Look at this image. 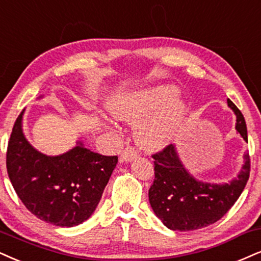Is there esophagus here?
<instances>
[{"mask_svg": "<svg viewBox=\"0 0 261 261\" xmlns=\"http://www.w3.org/2000/svg\"><path fill=\"white\" fill-rule=\"evenodd\" d=\"M137 156H138L137 150L134 149L133 146H127L123 151H122L121 161H124V162H129V161L136 159Z\"/></svg>", "mask_w": 261, "mask_h": 261, "instance_id": "obj_1", "label": "esophagus"}]
</instances>
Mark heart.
Returning <instances> with one entry per match:
<instances>
[{
  "label": "heart",
  "instance_id": "heart-1",
  "mask_svg": "<svg viewBox=\"0 0 261 261\" xmlns=\"http://www.w3.org/2000/svg\"><path fill=\"white\" fill-rule=\"evenodd\" d=\"M172 86H159L145 92L122 95L111 101L110 110L118 120L134 124L136 140L143 149L157 150L174 139L188 115V108L176 100Z\"/></svg>",
  "mask_w": 261,
  "mask_h": 261
}]
</instances>
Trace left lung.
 Segmentation results:
<instances>
[{
    "label": "left lung",
    "instance_id": "left-lung-1",
    "mask_svg": "<svg viewBox=\"0 0 261 261\" xmlns=\"http://www.w3.org/2000/svg\"><path fill=\"white\" fill-rule=\"evenodd\" d=\"M227 104L236 114L237 132L248 141L242 112L230 99ZM151 156L155 179L149 190L150 204L162 223L174 231L198 230L221 219L239 199L249 179L248 151L239 176L224 185L197 181L186 172L172 144Z\"/></svg>",
    "mask_w": 261,
    "mask_h": 261
}]
</instances>
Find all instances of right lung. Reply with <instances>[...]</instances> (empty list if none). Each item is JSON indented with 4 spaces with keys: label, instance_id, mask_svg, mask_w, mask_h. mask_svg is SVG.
I'll return each mask as SVG.
<instances>
[{
    "label": "right lung",
    "instance_id": "1",
    "mask_svg": "<svg viewBox=\"0 0 261 261\" xmlns=\"http://www.w3.org/2000/svg\"><path fill=\"white\" fill-rule=\"evenodd\" d=\"M20 112L8 141L9 180L28 211L56 226L71 227L88 219L117 163L82 145L60 156H46L25 139Z\"/></svg>",
    "mask_w": 261,
    "mask_h": 261
}]
</instances>
